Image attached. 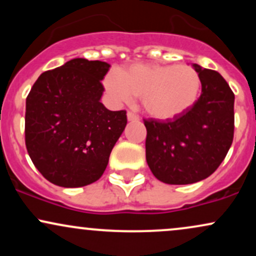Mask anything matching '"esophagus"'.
I'll return each mask as SVG.
<instances>
[{"label": "esophagus", "instance_id": "esophagus-1", "mask_svg": "<svg viewBox=\"0 0 256 256\" xmlns=\"http://www.w3.org/2000/svg\"><path fill=\"white\" fill-rule=\"evenodd\" d=\"M128 122H138L140 118H138L136 114L132 113V112H128Z\"/></svg>", "mask_w": 256, "mask_h": 256}]
</instances>
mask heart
<instances>
[{"label": "heart", "mask_w": 256, "mask_h": 256, "mask_svg": "<svg viewBox=\"0 0 256 256\" xmlns=\"http://www.w3.org/2000/svg\"><path fill=\"white\" fill-rule=\"evenodd\" d=\"M104 88L116 104L142 98L143 110L156 120L179 118L194 107L201 90L198 73L188 64H134L110 72Z\"/></svg>", "instance_id": "heart-1"}]
</instances>
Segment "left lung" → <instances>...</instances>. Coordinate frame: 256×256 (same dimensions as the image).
<instances>
[{"label":"left lung","instance_id":"left-lung-1","mask_svg":"<svg viewBox=\"0 0 256 256\" xmlns=\"http://www.w3.org/2000/svg\"><path fill=\"white\" fill-rule=\"evenodd\" d=\"M192 67L202 91L192 110L166 122L144 120L146 164L166 184H192L210 177L234 140V92L216 71L198 64Z\"/></svg>","mask_w":256,"mask_h":256}]
</instances>
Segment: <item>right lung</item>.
Returning a JSON list of instances; mask_svg holds the SVG:
<instances>
[{"instance_id": "right-lung-1", "label": "right lung", "mask_w": 256, "mask_h": 256, "mask_svg": "<svg viewBox=\"0 0 256 256\" xmlns=\"http://www.w3.org/2000/svg\"><path fill=\"white\" fill-rule=\"evenodd\" d=\"M110 64L77 58L42 73L26 98L25 143L50 183L79 188L98 180L128 124L125 110L102 104Z\"/></svg>"}]
</instances>
